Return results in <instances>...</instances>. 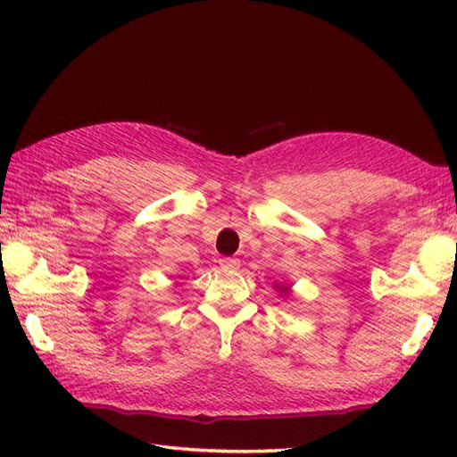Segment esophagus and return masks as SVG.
<instances>
[{
	"instance_id": "obj_1",
	"label": "esophagus",
	"mask_w": 457,
	"mask_h": 457,
	"mask_svg": "<svg viewBox=\"0 0 457 457\" xmlns=\"http://www.w3.org/2000/svg\"><path fill=\"white\" fill-rule=\"evenodd\" d=\"M239 265H241V261H239V259H234V257H221V259H220V267H221V269L236 270V269H239Z\"/></svg>"
}]
</instances>
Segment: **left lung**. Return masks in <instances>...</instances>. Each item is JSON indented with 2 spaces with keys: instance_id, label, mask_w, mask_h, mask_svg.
Masks as SVG:
<instances>
[{
  "instance_id": "8db88e82",
  "label": "left lung",
  "mask_w": 457,
  "mask_h": 457,
  "mask_svg": "<svg viewBox=\"0 0 457 457\" xmlns=\"http://www.w3.org/2000/svg\"><path fill=\"white\" fill-rule=\"evenodd\" d=\"M277 288H278V285H277ZM280 293H283V295H288V287H283V288H280Z\"/></svg>"
}]
</instances>
